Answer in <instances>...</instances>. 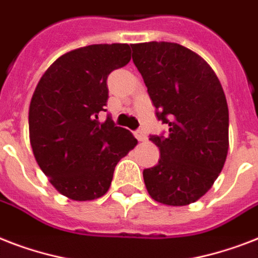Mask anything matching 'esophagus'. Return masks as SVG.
<instances>
[{
  "mask_svg": "<svg viewBox=\"0 0 258 258\" xmlns=\"http://www.w3.org/2000/svg\"><path fill=\"white\" fill-rule=\"evenodd\" d=\"M134 135H135V138H137V139L139 142H146V141H147V137H146V134L143 133L142 130H139V131H135V134H134Z\"/></svg>",
  "mask_w": 258,
  "mask_h": 258,
  "instance_id": "esophagus-1",
  "label": "esophagus"
}]
</instances>
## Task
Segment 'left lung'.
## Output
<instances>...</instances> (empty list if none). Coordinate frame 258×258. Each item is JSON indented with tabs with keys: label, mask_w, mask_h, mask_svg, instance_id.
Masks as SVG:
<instances>
[{
	"label": "left lung",
	"mask_w": 258,
	"mask_h": 258,
	"mask_svg": "<svg viewBox=\"0 0 258 258\" xmlns=\"http://www.w3.org/2000/svg\"><path fill=\"white\" fill-rule=\"evenodd\" d=\"M157 117L166 137H151L161 158L143 170L150 197L159 204L186 206L210 190L229 150V109L212 67L175 42L131 44Z\"/></svg>",
	"instance_id": "obj_1"
}]
</instances>
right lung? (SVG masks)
Returning <instances> with one entry per match:
<instances>
[{
  "label": "right lung",
  "instance_id": "add662e5",
  "mask_svg": "<svg viewBox=\"0 0 258 258\" xmlns=\"http://www.w3.org/2000/svg\"><path fill=\"white\" fill-rule=\"evenodd\" d=\"M131 60L128 44L70 50L42 75L29 105V141L50 184L72 201L108 191L117 162L137 146L111 117L99 121L108 99L107 78Z\"/></svg>",
  "mask_w": 258,
  "mask_h": 258
}]
</instances>
